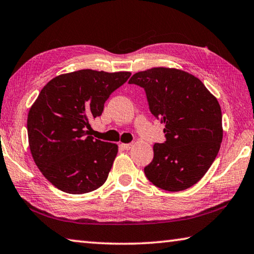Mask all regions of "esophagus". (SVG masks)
<instances>
[{"label": "esophagus", "instance_id": "34e87169", "mask_svg": "<svg viewBox=\"0 0 254 254\" xmlns=\"http://www.w3.org/2000/svg\"><path fill=\"white\" fill-rule=\"evenodd\" d=\"M120 148L123 150H130L132 148V143H120Z\"/></svg>", "mask_w": 254, "mask_h": 254}]
</instances>
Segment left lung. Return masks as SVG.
Returning a JSON list of instances; mask_svg holds the SVG:
<instances>
[{
    "instance_id": "1",
    "label": "left lung",
    "mask_w": 254,
    "mask_h": 254,
    "mask_svg": "<svg viewBox=\"0 0 254 254\" xmlns=\"http://www.w3.org/2000/svg\"><path fill=\"white\" fill-rule=\"evenodd\" d=\"M130 84L144 88L151 113L165 124L166 141L153 145L144 168L154 186L180 191L204 177L223 139L222 111L213 94L187 71L156 67L139 71Z\"/></svg>"
}]
</instances>
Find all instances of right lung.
I'll return each mask as SVG.
<instances>
[{
    "label": "right lung",
    "mask_w": 254,
    "mask_h": 254,
    "mask_svg": "<svg viewBox=\"0 0 254 254\" xmlns=\"http://www.w3.org/2000/svg\"><path fill=\"white\" fill-rule=\"evenodd\" d=\"M131 76L128 71L81 69L44 86L28 114L29 147L46 179L68 194L100 188L118 154V144L89 135L92 119Z\"/></svg>",
    "instance_id": "obj_1"
}]
</instances>
